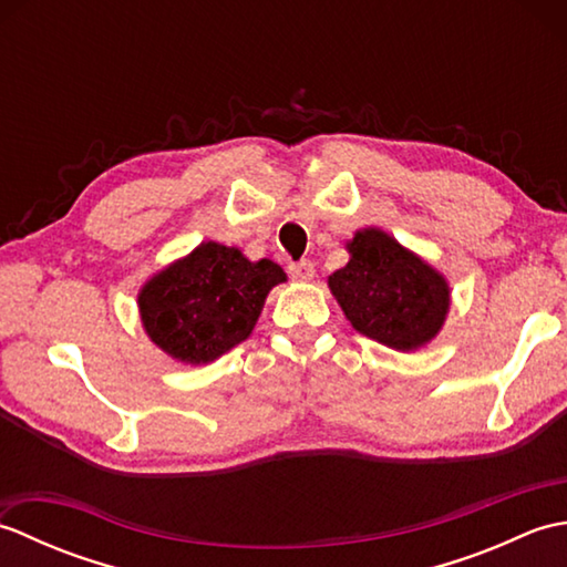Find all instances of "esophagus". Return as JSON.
I'll use <instances>...</instances> for the list:
<instances>
[{"instance_id": "34e87169", "label": "esophagus", "mask_w": 567, "mask_h": 567, "mask_svg": "<svg viewBox=\"0 0 567 567\" xmlns=\"http://www.w3.org/2000/svg\"><path fill=\"white\" fill-rule=\"evenodd\" d=\"M290 275H292V280H297V282H311V280H315V275H317L315 262H311V260L292 262L290 265Z\"/></svg>"}]
</instances>
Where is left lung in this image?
I'll use <instances>...</instances> for the list:
<instances>
[{"label": "left lung", "mask_w": 567, "mask_h": 567, "mask_svg": "<svg viewBox=\"0 0 567 567\" xmlns=\"http://www.w3.org/2000/svg\"><path fill=\"white\" fill-rule=\"evenodd\" d=\"M348 262L329 275V290L351 327L400 353L426 348L451 311V285L414 250L378 226L346 240Z\"/></svg>", "instance_id": "left-lung-1"}]
</instances>
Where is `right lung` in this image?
Listing matches in <instances>:
<instances>
[{"label":"right lung","mask_w":567,"mask_h":567,"mask_svg":"<svg viewBox=\"0 0 567 567\" xmlns=\"http://www.w3.org/2000/svg\"><path fill=\"white\" fill-rule=\"evenodd\" d=\"M287 282L280 265L216 240L153 272L138 290L143 331L183 365H207L252 333L265 299Z\"/></svg>","instance_id":"1"}]
</instances>
